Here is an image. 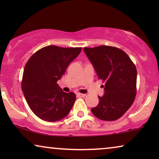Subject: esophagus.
I'll return each instance as SVG.
<instances>
[{
    "label": "esophagus",
    "instance_id": "obj_1",
    "mask_svg": "<svg viewBox=\"0 0 159 159\" xmlns=\"http://www.w3.org/2000/svg\"><path fill=\"white\" fill-rule=\"evenodd\" d=\"M85 95H86V94H83V93H77V97H84Z\"/></svg>",
    "mask_w": 159,
    "mask_h": 159
}]
</instances>
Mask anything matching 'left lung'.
I'll return each mask as SVG.
<instances>
[{"instance_id": "1", "label": "left lung", "mask_w": 159, "mask_h": 159, "mask_svg": "<svg viewBox=\"0 0 159 159\" xmlns=\"http://www.w3.org/2000/svg\"><path fill=\"white\" fill-rule=\"evenodd\" d=\"M98 78L105 83V94L91 111L104 121H115L123 116L135 99L137 69L125 51L109 45L84 48Z\"/></svg>"}]
</instances>
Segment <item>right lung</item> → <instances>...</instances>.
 Returning <instances> with one entry per match:
<instances>
[{"mask_svg": "<svg viewBox=\"0 0 159 159\" xmlns=\"http://www.w3.org/2000/svg\"><path fill=\"white\" fill-rule=\"evenodd\" d=\"M81 51L82 48L48 45L36 51L27 61L21 89L30 109L40 119L56 121L71 111L76 95L63 92L57 81Z\"/></svg>", "mask_w": 159, "mask_h": 159, "instance_id": "add662e5", "label": "right lung"}]
</instances>
